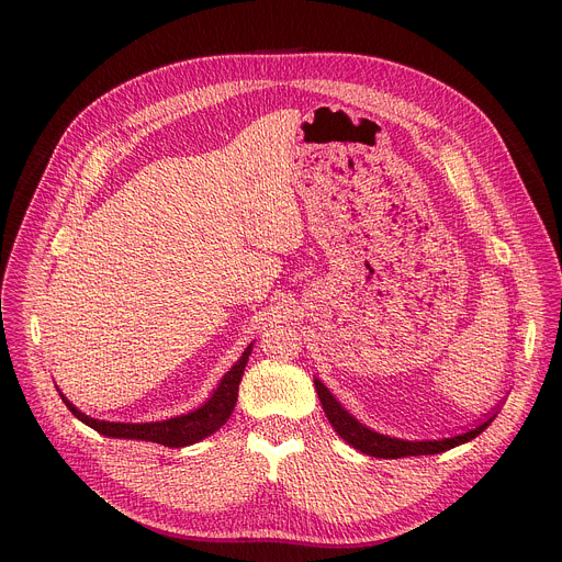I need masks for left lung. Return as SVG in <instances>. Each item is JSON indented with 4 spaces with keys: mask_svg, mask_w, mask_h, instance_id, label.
I'll use <instances>...</instances> for the list:
<instances>
[{
    "mask_svg": "<svg viewBox=\"0 0 562 562\" xmlns=\"http://www.w3.org/2000/svg\"><path fill=\"white\" fill-rule=\"evenodd\" d=\"M315 391L319 403H323V409L331 423V427L338 431V436L342 440H347L353 449L373 456V458H405V456H429V453H442L447 449H453L462 442L473 440L475 436L483 434L496 416H490L485 423H480L475 429H469L467 434L453 436V438H445V440H423V442H409V440H397V438H389L382 434H375L371 429H367L364 425H360L353 416H349L338 400L331 395V391L315 380Z\"/></svg>",
    "mask_w": 562,
    "mask_h": 562,
    "instance_id": "obj_1",
    "label": "left lung"
}]
</instances>
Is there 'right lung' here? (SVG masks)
<instances>
[{
	"label": "right lung",
	"instance_id": "right-lung-1",
	"mask_svg": "<svg viewBox=\"0 0 562 562\" xmlns=\"http://www.w3.org/2000/svg\"><path fill=\"white\" fill-rule=\"evenodd\" d=\"M251 356V345L245 349V353L239 356V360L231 367V371H226V375L220 380V386L213 391V395L206 400V403L187 414V416H178L165 423H144V425H131V423H106V420H95L85 416L82 412H77L68 400L61 395V400L66 403L68 412L82 420L85 425H89L91 429H95L102 436L109 438H126V440H146V442H157L165 447H189L193 442H200L202 438L215 434L231 416L235 403H237V386L239 380H243L247 360Z\"/></svg>",
	"mask_w": 562,
	"mask_h": 562
}]
</instances>
